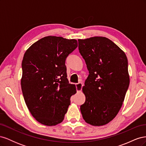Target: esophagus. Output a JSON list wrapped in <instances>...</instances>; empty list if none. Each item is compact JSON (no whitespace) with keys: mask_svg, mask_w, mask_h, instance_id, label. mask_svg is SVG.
Wrapping results in <instances>:
<instances>
[{"mask_svg":"<svg viewBox=\"0 0 146 146\" xmlns=\"http://www.w3.org/2000/svg\"><path fill=\"white\" fill-rule=\"evenodd\" d=\"M83 84L82 83H78L76 84V88H77V92H80L82 89Z\"/></svg>","mask_w":146,"mask_h":146,"instance_id":"obj_1","label":"esophagus"}]
</instances>
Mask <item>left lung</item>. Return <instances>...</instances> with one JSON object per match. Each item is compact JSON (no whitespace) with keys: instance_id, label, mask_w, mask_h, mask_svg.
<instances>
[{"instance_id":"left-lung-1","label":"left lung","mask_w":146,"mask_h":146,"mask_svg":"<svg viewBox=\"0 0 146 146\" xmlns=\"http://www.w3.org/2000/svg\"><path fill=\"white\" fill-rule=\"evenodd\" d=\"M78 41L90 73L82 88L86 100L80 111L86 123L104 125L116 116L129 86L127 56L107 38L94 36Z\"/></svg>"}]
</instances>
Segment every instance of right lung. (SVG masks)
<instances>
[{
  "label": "right lung",
  "mask_w": 146,
  "mask_h": 146,
  "mask_svg": "<svg viewBox=\"0 0 146 146\" xmlns=\"http://www.w3.org/2000/svg\"><path fill=\"white\" fill-rule=\"evenodd\" d=\"M78 46L76 39L48 36L25 52L21 85L26 105L42 124L56 125L63 121L76 85L69 83L65 60Z\"/></svg>",
  "instance_id": "right-lung-1"
}]
</instances>
